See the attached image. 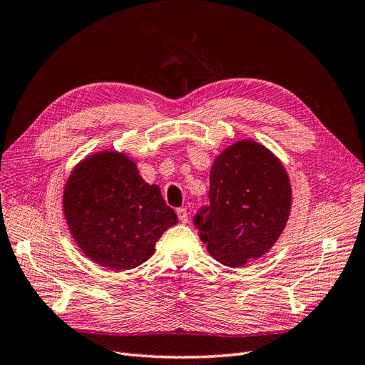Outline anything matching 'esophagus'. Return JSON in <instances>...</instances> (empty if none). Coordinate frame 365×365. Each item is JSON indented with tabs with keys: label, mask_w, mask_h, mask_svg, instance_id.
<instances>
[{
	"label": "esophagus",
	"mask_w": 365,
	"mask_h": 365,
	"mask_svg": "<svg viewBox=\"0 0 365 365\" xmlns=\"http://www.w3.org/2000/svg\"><path fill=\"white\" fill-rule=\"evenodd\" d=\"M176 215H178V219L181 220L182 224L187 222V219H189V215H187V208L181 207V208H176Z\"/></svg>",
	"instance_id": "34e87169"
}]
</instances>
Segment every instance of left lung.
<instances>
[{
  "instance_id": "obj_1",
  "label": "left lung",
  "mask_w": 365,
  "mask_h": 365,
  "mask_svg": "<svg viewBox=\"0 0 365 365\" xmlns=\"http://www.w3.org/2000/svg\"><path fill=\"white\" fill-rule=\"evenodd\" d=\"M210 205L193 219L212 256L227 267L262 257L288 222L292 192L288 173L271 150L240 140L215 160Z\"/></svg>"
}]
</instances>
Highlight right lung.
<instances>
[{"mask_svg":"<svg viewBox=\"0 0 365 365\" xmlns=\"http://www.w3.org/2000/svg\"><path fill=\"white\" fill-rule=\"evenodd\" d=\"M63 213L88 259L111 271L140 267L178 222L160 187L141 178L125 153L101 150L76 165L63 189Z\"/></svg>","mask_w":365,"mask_h":365,"instance_id":"add662e5","label":"right lung"}]
</instances>
